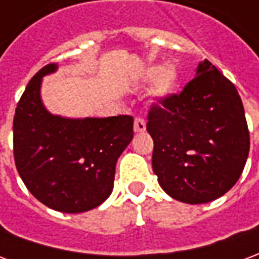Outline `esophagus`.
Here are the masks:
<instances>
[{"mask_svg": "<svg viewBox=\"0 0 259 259\" xmlns=\"http://www.w3.org/2000/svg\"><path fill=\"white\" fill-rule=\"evenodd\" d=\"M135 132L136 133H141V132H146V120L141 118L135 119Z\"/></svg>", "mask_w": 259, "mask_h": 259, "instance_id": "1", "label": "esophagus"}]
</instances>
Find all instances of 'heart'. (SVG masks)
<instances>
[{
	"mask_svg": "<svg viewBox=\"0 0 259 259\" xmlns=\"http://www.w3.org/2000/svg\"><path fill=\"white\" fill-rule=\"evenodd\" d=\"M148 80H154V94L158 98H166L179 89V74L174 68H152Z\"/></svg>",
	"mask_w": 259,
	"mask_h": 259,
	"instance_id": "obj_1",
	"label": "heart"
}]
</instances>
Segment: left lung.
<instances>
[{
  "label": "left lung",
  "instance_id": "obj_1",
  "mask_svg": "<svg viewBox=\"0 0 259 259\" xmlns=\"http://www.w3.org/2000/svg\"><path fill=\"white\" fill-rule=\"evenodd\" d=\"M152 170L172 198L205 204L239 180L250 151L244 108L234 84L204 59L180 94L148 112Z\"/></svg>",
  "mask_w": 259,
  "mask_h": 259
}]
</instances>
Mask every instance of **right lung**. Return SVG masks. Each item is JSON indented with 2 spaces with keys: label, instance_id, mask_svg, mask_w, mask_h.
I'll return each mask as SVG.
<instances>
[{
  "label": "right lung",
  "instance_id": "obj_1",
  "mask_svg": "<svg viewBox=\"0 0 259 259\" xmlns=\"http://www.w3.org/2000/svg\"><path fill=\"white\" fill-rule=\"evenodd\" d=\"M50 64L29 81L14 118L15 165L27 190L55 211L79 213L111 195L118 158L133 139V118H65L41 100Z\"/></svg>",
  "mask_w": 259,
  "mask_h": 259
}]
</instances>
